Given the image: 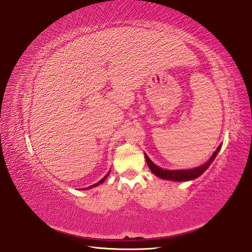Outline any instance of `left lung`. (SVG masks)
I'll use <instances>...</instances> for the list:
<instances>
[{
    "label": "left lung",
    "instance_id": "left-lung-1",
    "mask_svg": "<svg viewBox=\"0 0 252 252\" xmlns=\"http://www.w3.org/2000/svg\"><path fill=\"white\" fill-rule=\"evenodd\" d=\"M220 149V145L218 147V149L216 150V152L213 154L209 158V160L201 165V166H198L195 167L193 169H186V170H167V169H162L161 167L155 165L150 159L149 157L145 154V158H146V161L147 164L149 166V168L151 169L152 173L157 176L158 178L163 179V180H171V181H178V182H183V181H190V180H194L196 178L199 177L200 175H202L204 171L208 168V166L211 164L215 160L216 156L218 155L219 151Z\"/></svg>",
    "mask_w": 252,
    "mask_h": 252
}]
</instances>
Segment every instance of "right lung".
Returning <instances> with one entry per match:
<instances>
[{
  "mask_svg": "<svg viewBox=\"0 0 252 252\" xmlns=\"http://www.w3.org/2000/svg\"><path fill=\"white\" fill-rule=\"evenodd\" d=\"M108 175H109V173H108L107 175H106V176H105V177H104V178H103V179H102L101 181H99L98 183H96V184H94V185H92V186H90V187H87V188H85V189L87 190V189H90V188H93V187H96V186H98V185H100L101 183H103V182H104V181L106 180V178H107V177H108Z\"/></svg>",
  "mask_w": 252,
  "mask_h": 252,
  "instance_id": "obj_1",
  "label": "right lung"
}]
</instances>
